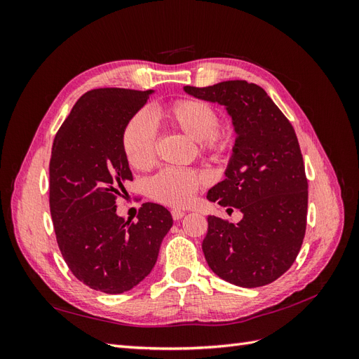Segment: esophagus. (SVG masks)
<instances>
[{"label": "esophagus", "instance_id": "obj_1", "mask_svg": "<svg viewBox=\"0 0 359 359\" xmlns=\"http://www.w3.org/2000/svg\"><path fill=\"white\" fill-rule=\"evenodd\" d=\"M170 214H172V217H173V220H181L182 217H184V214H186V212L175 208V210H172V211H170Z\"/></svg>", "mask_w": 359, "mask_h": 359}]
</instances>
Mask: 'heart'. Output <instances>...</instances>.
<instances>
[{
	"instance_id": "obj_1",
	"label": "heart",
	"mask_w": 359,
	"mask_h": 359,
	"mask_svg": "<svg viewBox=\"0 0 359 359\" xmlns=\"http://www.w3.org/2000/svg\"><path fill=\"white\" fill-rule=\"evenodd\" d=\"M163 123L175 132L196 140L199 154L217 161L229 154L233 137L219 128L220 116L214 107L203 100L181 99L158 109ZM123 154L130 168L148 170L156 161V140L153 127L144 115H135L127 123L121 137ZM202 178L191 169H165L149 180L148 194L151 199L168 206L187 205L202 187Z\"/></svg>"
}]
</instances>
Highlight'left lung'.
Returning <instances> with one entry per match:
<instances>
[{
  "instance_id": "8db88e82",
  "label": "left lung",
  "mask_w": 359,
  "mask_h": 359,
  "mask_svg": "<svg viewBox=\"0 0 359 359\" xmlns=\"http://www.w3.org/2000/svg\"><path fill=\"white\" fill-rule=\"evenodd\" d=\"M184 91L223 104L236 133L226 178L206 199L238 208L243 220L233 224L208 215L206 262L236 286L273 283L295 262L307 226L309 184L295 130L256 83L226 81Z\"/></svg>"
}]
</instances>
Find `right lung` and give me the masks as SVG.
Returning <instances> with one entry per match:
<instances>
[{
  "mask_svg": "<svg viewBox=\"0 0 359 359\" xmlns=\"http://www.w3.org/2000/svg\"><path fill=\"white\" fill-rule=\"evenodd\" d=\"M153 93H85L53 139L49 206L57 243L73 276L94 290L123 293L139 285L173 223L165 206L153 202L142 203L136 222L116 215V198L133 180L123 132Z\"/></svg>",
  "mask_w": 359,
  "mask_h": 359,
  "instance_id": "1",
  "label": "right lung"
}]
</instances>
